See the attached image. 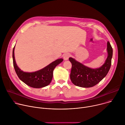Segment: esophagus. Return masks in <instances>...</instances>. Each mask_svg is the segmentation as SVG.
<instances>
[{
    "label": "esophagus",
    "instance_id": "esophagus-1",
    "mask_svg": "<svg viewBox=\"0 0 125 125\" xmlns=\"http://www.w3.org/2000/svg\"><path fill=\"white\" fill-rule=\"evenodd\" d=\"M70 54H69V53L64 54V55H63V58H64V59L65 60H68V59H69V58L70 57Z\"/></svg>",
    "mask_w": 125,
    "mask_h": 125
}]
</instances>
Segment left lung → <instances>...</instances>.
<instances>
[{"label":"left lung","instance_id":"8db88e82","mask_svg":"<svg viewBox=\"0 0 125 125\" xmlns=\"http://www.w3.org/2000/svg\"><path fill=\"white\" fill-rule=\"evenodd\" d=\"M107 50L108 56L105 63L97 69L88 68L73 58H69L72 64L70 76L74 85L82 87H93L106 75L111 68L113 56V48L109 42L107 43Z\"/></svg>","mask_w":125,"mask_h":125}]
</instances>
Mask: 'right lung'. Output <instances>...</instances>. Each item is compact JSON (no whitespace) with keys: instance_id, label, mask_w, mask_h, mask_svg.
<instances>
[{"instance_id":"obj_1","label":"right lung","mask_w":125,"mask_h":125,"mask_svg":"<svg viewBox=\"0 0 125 125\" xmlns=\"http://www.w3.org/2000/svg\"><path fill=\"white\" fill-rule=\"evenodd\" d=\"M14 47L13 49V64L15 72L19 78L24 83L33 88H42L48 85L52 81L53 70L63 59H57L46 67L34 72H25L21 70L16 64L14 58Z\"/></svg>"}]
</instances>
